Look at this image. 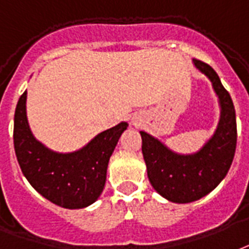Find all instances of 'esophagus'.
Returning <instances> with one entry per match:
<instances>
[{"label": "esophagus", "instance_id": "1", "mask_svg": "<svg viewBox=\"0 0 249 249\" xmlns=\"http://www.w3.org/2000/svg\"><path fill=\"white\" fill-rule=\"evenodd\" d=\"M133 124H136V120H133Z\"/></svg>", "mask_w": 249, "mask_h": 249}]
</instances>
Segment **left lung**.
Instances as JSON below:
<instances>
[{
	"label": "left lung",
	"instance_id": "8db88e82",
	"mask_svg": "<svg viewBox=\"0 0 249 249\" xmlns=\"http://www.w3.org/2000/svg\"><path fill=\"white\" fill-rule=\"evenodd\" d=\"M194 64L210 79L219 97L220 120L213 137L199 152L178 154L146 132H140L149 181L158 194L174 203H190L211 193L227 176L236 149L232 99L211 66L196 59Z\"/></svg>",
	"mask_w": 249,
	"mask_h": 249
}]
</instances>
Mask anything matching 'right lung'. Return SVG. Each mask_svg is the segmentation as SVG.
I'll list each match as a JSON object with an SVG mask.
<instances>
[{
	"label": "right lung",
	"mask_w": 249,
	"mask_h": 249,
	"mask_svg": "<svg viewBox=\"0 0 249 249\" xmlns=\"http://www.w3.org/2000/svg\"><path fill=\"white\" fill-rule=\"evenodd\" d=\"M25 91L14 115V150L21 170L30 185L46 199L64 209L87 207L103 193L108 162L128 123L101 132L84 148L56 153L33 136L27 123Z\"/></svg>",
	"instance_id": "obj_1"
}]
</instances>
